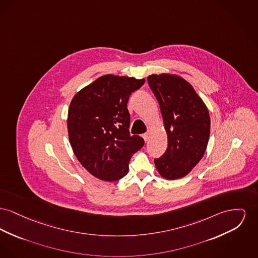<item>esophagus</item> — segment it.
Returning a JSON list of instances; mask_svg holds the SVG:
<instances>
[{
	"label": "esophagus",
	"instance_id": "obj_1",
	"mask_svg": "<svg viewBox=\"0 0 258 258\" xmlns=\"http://www.w3.org/2000/svg\"><path fill=\"white\" fill-rule=\"evenodd\" d=\"M142 137H143V139H144V141H145V142H147V141H148V138H149L148 134H143V135H142Z\"/></svg>",
	"mask_w": 258,
	"mask_h": 258
}]
</instances>
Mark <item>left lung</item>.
I'll use <instances>...</instances> for the list:
<instances>
[{
    "instance_id": "1",
    "label": "left lung",
    "mask_w": 258,
    "mask_h": 258,
    "mask_svg": "<svg viewBox=\"0 0 258 258\" xmlns=\"http://www.w3.org/2000/svg\"><path fill=\"white\" fill-rule=\"evenodd\" d=\"M148 85L156 96L167 134V148L154 160L160 174L177 179L203 158L210 138L209 111L193 87L180 77L151 75Z\"/></svg>"
}]
</instances>
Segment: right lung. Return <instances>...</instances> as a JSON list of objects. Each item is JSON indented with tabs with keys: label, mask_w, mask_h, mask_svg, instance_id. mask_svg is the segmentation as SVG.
Listing matches in <instances>:
<instances>
[{
	"label": "right lung",
	"mask_w": 258,
	"mask_h": 258,
	"mask_svg": "<svg viewBox=\"0 0 258 258\" xmlns=\"http://www.w3.org/2000/svg\"><path fill=\"white\" fill-rule=\"evenodd\" d=\"M145 80L105 75L73 97L68 111V134L73 152L93 176L117 181L128 171L133 154L144 140L131 136L130 95Z\"/></svg>",
	"instance_id": "1"
}]
</instances>
